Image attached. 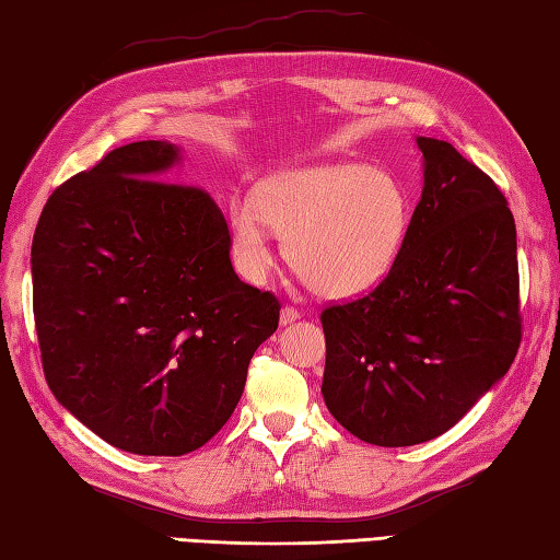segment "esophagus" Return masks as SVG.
Instances as JSON below:
<instances>
[{"mask_svg": "<svg viewBox=\"0 0 560 560\" xmlns=\"http://www.w3.org/2000/svg\"><path fill=\"white\" fill-rule=\"evenodd\" d=\"M281 325L287 327V325H293L295 319H301V313L295 311V307H291V305H287V307H281Z\"/></svg>", "mask_w": 560, "mask_h": 560, "instance_id": "esophagus-1", "label": "esophagus"}]
</instances>
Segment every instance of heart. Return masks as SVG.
I'll return each mask as SVG.
<instances>
[{
  "mask_svg": "<svg viewBox=\"0 0 560 560\" xmlns=\"http://www.w3.org/2000/svg\"><path fill=\"white\" fill-rule=\"evenodd\" d=\"M407 197L392 175L325 165L273 175L255 199L231 201V231L249 273L271 267V233L287 235V259L307 289L351 299L377 287L407 233Z\"/></svg>",
  "mask_w": 560,
  "mask_h": 560,
  "instance_id": "obj_1",
  "label": "heart"
}]
</instances>
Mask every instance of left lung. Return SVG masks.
I'll use <instances>...</instances> for the list:
<instances>
[{"mask_svg": "<svg viewBox=\"0 0 560 560\" xmlns=\"http://www.w3.org/2000/svg\"><path fill=\"white\" fill-rule=\"evenodd\" d=\"M423 192L377 287L319 315L323 397L355 438L407 447L450 431L513 365L520 271L501 189L447 141L416 137Z\"/></svg>", "mask_w": 560, "mask_h": 560, "instance_id": "1", "label": "left lung"}]
</instances>
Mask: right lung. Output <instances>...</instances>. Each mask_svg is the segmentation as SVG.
Here are the masks:
<instances>
[{"instance_id": "1", "label": "right lung", "mask_w": 560, "mask_h": 560, "mask_svg": "<svg viewBox=\"0 0 560 560\" xmlns=\"http://www.w3.org/2000/svg\"><path fill=\"white\" fill-rule=\"evenodd\" d=\"M168 141H135L59 185L33 235V315L52 395L105 443L177 457L241 401L281 303L237 279L205 189L159 180Z\"/></svg>"}]
</instances>
